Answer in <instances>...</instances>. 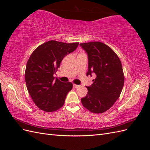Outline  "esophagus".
<instances>
[{
  "instance_id": "obj_1",
  "label": "esophagus",
  "mask_w": 150,
  "mask_h": 150,
  "mask_svg": "<svg viewBox=\"0 0 150 150\" xmlns=\"http://www.w3.org/2000/svg\"><path fill=\"white\" fill-rule=\"evenodd\" d=\"M79 85H77V84H73V87L74 88H78L79 87Z\"/></svg>"
}]
</instances>
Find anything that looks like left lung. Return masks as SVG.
<instances>
[{"instance_id":"8db88e82","label":"left lung","mask_w":150,"mask_h":150,"mask_svg":"<svg viewBox=\"0 0 150 150\" xmlns=\"http://www.w3.org/2000/svg\"><path fill=\"white\" fill-rule=\"evenodd\" d=\"M88 55L86 75H96L88 94L81 99L83 106L94 113L108 110L119 98L123 88L125 76L119 57L108 45L96 41L81 43Z\"/></svg>"}]
</instances>
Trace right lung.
Segmentation results:
<instances>
[{"instance_id":"right-lung-1","label":"right lung","mask_w":150,"mask_h":150,"mask_svg":"<svg viewBox=\"0 0 150 150\" xmlns=\"http://www.w3.org/2000/svg\"><path fill=\"white\" fill-rule=\"evenodd\" d=\"M78 45L79 42L51 40L40 45L30 55L25 71V83L33 101L41 110L53 112L64 105L72 83L61 82L53 75L63 58L73 52Z\"/></svg>"}]
</instances>
